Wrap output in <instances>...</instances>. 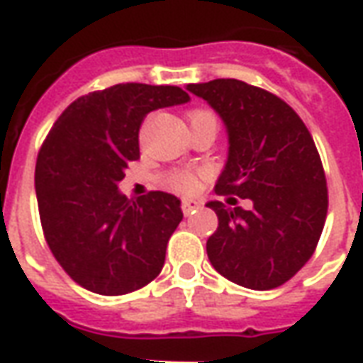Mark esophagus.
<instances>
[{
  "instance_id": "34e87169",
  "label": "esophagus",
  "mask_w": 363,
  "mask_h": 363,
  "mask_svg": "<svg viewBox=\"0 0 363 363\" xmlns=\"http://www.w3.org/2000/svg\"><path fill=\"white\" fill-rule=\"evenodd\" d=\"M202 206V202H198V200H182L181 202V210L184 216H189V213H194Z\"/></svg>"
}]
</instances>
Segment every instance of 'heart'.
Here are the masks:
<instances>
[{
  "instance_id": "obj_1",
  "label": "heart",
  "mask_w": 363,
  "mask_h": 363,
  "mask_svg": "<svg viewBox=\"0 0 363 363\" xmlns=\"http://www.w3.org/2000/svg\"><path fill=\"white\" fill-rule=\"evenodd\" d=\"M198 118H216V114L204 108H196V111L189 112V122ZM165 186L173 192L179 194H194L200 189V174L194 171H171L165 177Z\"/></svg>"
}]
</instances>
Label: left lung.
Instances as JSON below:
<instances>
[{"instance_id": "obj_1", "label": "left lung", "mask_w": 363, "mask_h": 363, "mask_svg": "<svg viewBox=\"0 0 363 363\" xmlns=\"http://www.w3.org/2000/svg\"><path fill=\"white\" fill-rule=\"evenodd\" d=\"M186 89L228 128V163L216 192L252 202L251 210L208 202L218 216L208 259L243 288H278L311 259L327 220V179L311 134L288 103L249 83L213 79Z\"/></svg>"}]
</instances>
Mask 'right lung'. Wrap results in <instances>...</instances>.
I'll return each instance as SVG.
<instances>
[{"instance_id":"1","label":"right lung","mask_w":363,"mask_h":363,"mask_svg":"<svg viewBox=\"0 0 363 363\" xmlns=\"http://www.w3.org/2000/svg\"><path fill=\"white\" fill-rule=\"evenodd\" d=\"M189 101L173 85L120 83L79 96L46 135L35 171L44 239L82 288L124 296L161 272L181 200L161 190L128 200L118 182L140 157L147 112Z\"/></svg>"}]
</instances>
